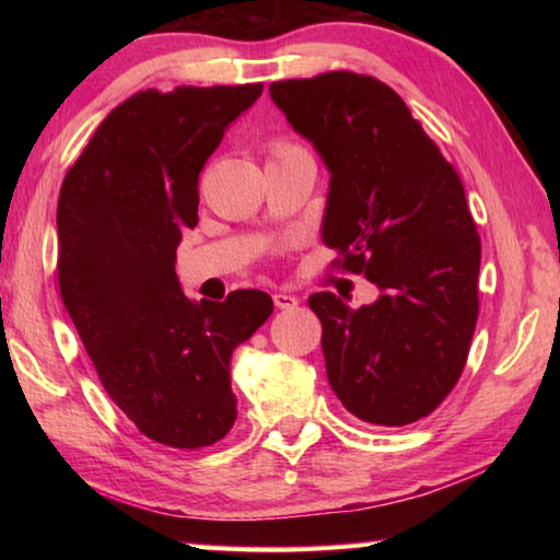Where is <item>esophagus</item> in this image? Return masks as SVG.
I'll return each mask as SVG.
<instances>
[{"mask_svg":"<svg viewBox=\"0 0 560 560\" xmlns=\"http://www.w3.org/2000/svg\"><path fill=\"white\" fill-rule=\"evenodd\" d=\"M273 306L281 308V311H291V308L299 306V299L291 296V293L277 291V293H273Z\"/></svg>","mask_w":560,"mask_h":560,"instance_id":"34e87169","label":"esophagus"}]
</instances>
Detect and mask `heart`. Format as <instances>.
<instances>
[{"label":"heart","mask_w":560,"mask_h":560,"mask_svg":"<svg viewBox=\"0 0 560 560\" xmlns=\"http://www.w3.org/2000/svg\"><path fill=\"white\" fill-rule=\"evenodd\" d=\"M289 148H296V145H291V143H277V145H273V153H279V150H289Z\"/></svg>","instance_id":"b5f03b06"}]
</instances>
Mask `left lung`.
I'll use <instances>...</instances> for the list:
<instances>
[{
    "label": "left lung",
    "instance_id": "left-lung-1",
    "mask_svg": "<svg viewBox=\"0 0 560 560\" xmlns=\"http://www.w3.org/2000/svg\"><path fill=\"white\" fill-rule=\"evenodd\" d=\"M269 93L330 170L320 240L334 264L383 291L360 308L308 299L328 383L363 422L422 420L457 385L479 318L481 242L457 170L373 75L328 71Z\"/></svg>",
    "mask_w": 560,
    "mask_h": 560
}]
</instances>
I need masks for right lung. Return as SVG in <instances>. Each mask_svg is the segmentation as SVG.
Masks as SVG:
<instances>
[{"label": "right lung", "mask_w": 560, "mask_h": 560, "mask_svg": "<svg viewBox=\"0 0 560 560\" xmlns=\"http://www.w3.org/2000/svg\"><path fill=\"white\" fill-rule=\"evenodd\" d=\"M261 89L138 91L108 113L61 185L63 306L110 400L165 447H210L232 430V350L273 311L257 289L192 301L175 273L207 158Z\"/></svg>", "instance_id": "right-lung-1"}]
</instances>
